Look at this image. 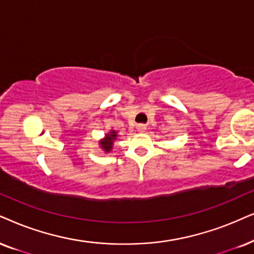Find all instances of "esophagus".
I'll use <instances>...</instances> for the list:
<instances>
[{"label": "esophagus", "instance_id": "34e87169", "mask_svg": "<svg viewBox=\"0 0 254 254\" xmlns=\"http://www.w3.org/2000/svg\"><path fill=\"white\" fill-rule=\"evenodd\" d=\"M137 130H138V132H144V131L146 130V127H145V125H143V124H139L137 127Z\"/></svg>", "mask_w": 254, "mask_h": 254}]
</instances>
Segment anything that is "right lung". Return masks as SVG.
<instances>
[{"instance_id": "1", "label": "right lung", "mask_w": 254, "mask_h": 254, "mask_svg": "<svg viewBox=\"0 0 254 254\" xmlns=\"http://www.w3.org/2000/svg\"><path fill=\"white\" fill-rule=\"evenodd\" d=\"M118 134L116 130H110L108 133L104 134L102 139L98 140V145L101 150H103L105 153H110L112 147H114V143L116 142Z\"/></svg>"}]
</instances>
